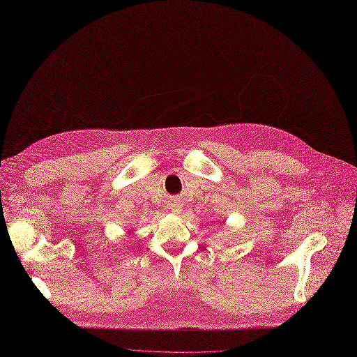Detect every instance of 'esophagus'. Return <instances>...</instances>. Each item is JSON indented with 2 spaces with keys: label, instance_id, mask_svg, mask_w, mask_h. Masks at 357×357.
<instances>
[{
  "label": "esophagus",
  "instance_id": "esophagus-1",
  "mask_svg": "<svg viewBox=\"0 0 357 357\" xmlns=\"http://www.w3.org/2000/svg\"><path fill=\"white\" fill-rule=\"evenodd\" d=\"M174 211H175V212H178V211H181V206H179V205H176V206H174Z\"/></svg>",
  "mask_w": 357,
  "mask_h": 357
}]
</instances>
